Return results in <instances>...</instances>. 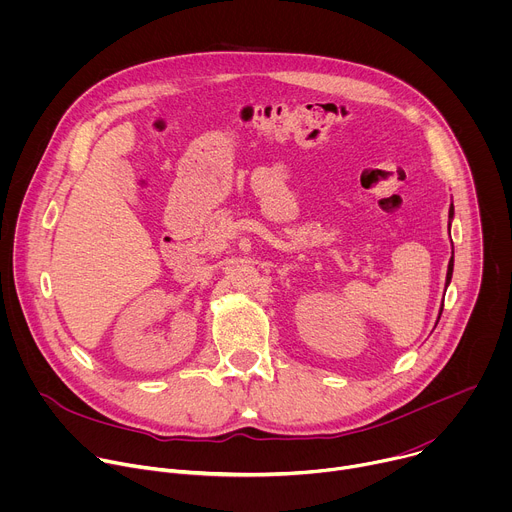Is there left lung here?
<instances>
[{
  "label": "left lung",
  "instance_id": "8db88e82",
  "mask_svg": "<svg viewBox=\"0 0 512 512\" xmlns=\"http://www.w3.org/2000/svg\"><path fill=\"white\" fill-rule=\"evenodd\" d=\"M454 216V208L450 210V218ZM452 271H454V253H452V259H450V265H448V277H446V283L452 281ZM444 310V308H442ZM442 310H440V316H442Z\"/></svg>",
  "mask_w": 512,
  "mask_h": 512
}]
</instances>
